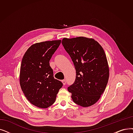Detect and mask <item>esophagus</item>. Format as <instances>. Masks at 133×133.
Wrapping results in <instances>:
<instances>
[{"label": "esophagus", "instance_id": "obj_1", "mask_svg": "<svg viewBox=\"0 0 133 133\" xmlns=\"http://www.w3.org/2000/svg\"><path fill=\"white\" fill-rule=\"evenodd\" d=\"M62 83H63V85H66V80H62Z\"/></svg>", "mask_w": 133, "mask_h": 133}]
</instances>
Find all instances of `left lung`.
<instances>
[{
    "instance_id": "obj_1",
    "label": "left lung",
    "mask_w": 133,
    "mask_h": 133,
    "mask_svg": "<svg viewBox=\"0 0 133 133\" xmlns=\"http://www.w3.org/2000/svg\"><path fill=\"white\" fill-rule=\"evenodd\" d=\"M62 44L76 71L74 82L67 89L73 102L83 107L94 105L104 91L109 79L104 51L95 39L84 37L64 38Z\"/></svg>"
}]
</instances>
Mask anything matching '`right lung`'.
<instances>
[{"mask_svg":"<svg viewBox=\"0 0 133 133\" xmlns=\"http://www.w3.org/2000/svg\"><path fill=\"white\" fill-rule=\"evenodd\" d=\"M61 40L32 45L22 60L19 80L22 90L32 104L47 108L55 102L63 84L55 79L49 60L58 48Z\"/></svg>","mask_w":133,"mask_h":133,"instance_id":"1","label":"right lung"}]
</instances>
